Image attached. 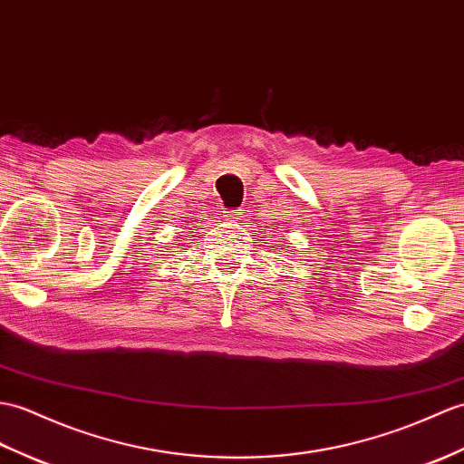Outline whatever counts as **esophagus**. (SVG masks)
<instances>
[{
  "label": "esophagus",
  "mask_w": 464,
  "mask_h": 464,
  "mask_svg": "<svg viewBox=\"0 0 464 464\" xmlns=\"http://www.w3.org/2000/svg\"><path fill=\"white\" fill-rule=\"evenodd\" d=\"M241 215H243L241 209H229V211L223 213V218L227 221H237V219H241Z\"/></svg>",
  "instance_id": "obj_1"
}]
</instances>
